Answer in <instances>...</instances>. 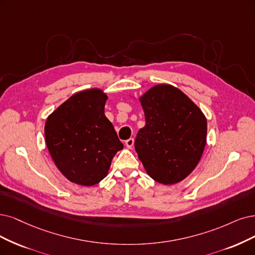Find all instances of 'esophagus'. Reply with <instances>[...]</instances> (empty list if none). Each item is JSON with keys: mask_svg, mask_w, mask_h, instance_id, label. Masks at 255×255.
<instances>
[{"mask_svg": "<svg viewBox=\"0 0 255 255\" xmlns=\"http://www.w3.org/2000/svg\"><path fill=\"white\" fill-rule=\"evenodd\" d=\"M125 144H126V147H127V148L131 149V148L133 147V145H134V139H133V138H129V139L126 140Z\"/></svg>", "mask_w": 255, "mask_h": 255, "instance_id": "34e87169", "label": "esophagus"}]
</instances>
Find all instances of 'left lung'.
I'll return each instance as SVG.
<instances>
[{
    "label": "left lung",
    "mask_w": 255,
    "mask_h": 255,
    "mask_svg": "<svg viewBox=\"0 0 255 255\" xmlns=\"http://www.w3.org/2000/svg\"><path fill=\"white\" fill-rule=\"evenodd\" d=\"M146 125L134 148L147 174L157 183L182 182L200 163L207 142V119L186 94L158 84L138 98Z\"/></svg>",
    "instance_id": "1"
}]
</instances>
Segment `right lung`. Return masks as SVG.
Segmentation results:
<instances>
[{
    "label": "right lung",
    "mask_w": 255,
    "mask_h": 255,
    "mask_svg": "<svg viewBox=\"0 0 255 255\" xmlns=\"http://www.w3.org/2000/svg\"><path fill=\"white\" fill-rule=\"evenodd\" d=\"M107 99L99 88L79 91L46 120V146L56 168L71 183L86 187L100 183L124 147L105 116Z\"/></svg>",
    "instance_id": "add662e5"
}]
</instances>
